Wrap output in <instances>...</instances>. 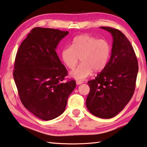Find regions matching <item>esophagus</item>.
Listing matches in <instances>:
<instances>
[{"label": "esophagus", "mask_w": 147, "mask_h": 147, "mask_svg": "<svg viewBox=\"0 0 147 147\" xmlns=\"http://www.w3.org/2000/svg\"><path fill=\"white\" fill-rule=\"evenodd\" d=\"M76 85H80V84H82L83 83V82H82V81H79V80H77V81L76 82Z\"/></svg>", "instance_id": "obj_1"}]
</instances>
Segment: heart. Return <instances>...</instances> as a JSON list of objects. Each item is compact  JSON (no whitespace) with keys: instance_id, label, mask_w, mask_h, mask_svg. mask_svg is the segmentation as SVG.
Masks as SVG:
<instances>
[{"instance_id":"b5f03b06","label":"heart","mask_w":147,"mask_h":147,"mask_svg":"<svg viewBox=\"0 0 147 147\" xmlns=\"http://www.w3.org/2000/svg\"><path fill=\"white\" fill-rule=\"evenodd\" d=\"M111 53V46L106 39L87 34L74 37L72 45L66 46L61 51V58L67 67L73 69L80 58L81 64L71 73L77 80H84L94 72L104 69Z\"/></svg>"}]
</instances>
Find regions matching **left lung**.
Instances as JSON below:
<instances>
[{
    "mask_svg": "<svg viewBox=\"0 0 147 147\" xmlns=\"http://www.w3.org/2000/svg\"><path fill=\"white\" fill-rule=\"evenodd\" d=\"M113 36L111 55L105 68L90 87L86 106L90 113L101 119H111L121 111L134 92L138 71L136 54L130 41L121 31L100 27Z\"/></svg>",
    "mask_w": 147,
    "mask_h": 147,
    "instance_id": "1",
    "label": "left lung"
}]
</instances>
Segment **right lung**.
I'll list each match as a JSON object with an SVG mask.
<instances>
[{
    "label": "right lung",
    "instance_id": "add662e5",
    "mask_svg": "<svg viewBox=\"0 0 147 147\" xmlns=\"http://www.w3.org/2000/svg\"><path fill=\"white\" fill-rule=\"evenodd\" d=\"M68 34L54 28H34L16 53L13 77L20 99L40 119L50 120L60 116L76 87L75 80L63 82L67 71L55 51Z\"/></svg>",
    "mask_w": 147,
    "mask_h": 147
}]
</instances>
